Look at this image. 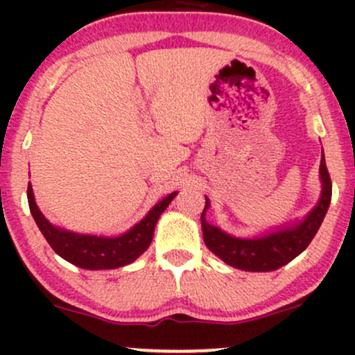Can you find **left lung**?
Listing matches in <instances>:
<instances>
[{
    "mask_svg": "<svg viewBox=\"0 0 355 355\" xmlns=\"http://www.w3.org/2000/svg\"><path fill=\"white\" fill-rule=\"evenodd\" d=\"M319 173L322 183L320 198L304 218L279 225L275 227V230H267L266 234L254 235V237H235L223 232L220 227L211 225L205 218L210 207V200L205 197V209L200 217L205 245L227 266L240 268V270L272 272L284 267L309 247L317 230L320 229L322 220L331 205L332 183L327 166H325L324 150H322Z\"/></svg>",
    "mask_w": 355,
    "mask_h": 355,
    "instance_id": "1",
    "label": "left lung"
}]
</instances>
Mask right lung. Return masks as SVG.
Here are the masks:
<instances>
[{
  "label": "right lung",
  "mask_w": 355,
  "mask_h": 355,
  "mask_svg": "<svg viewBox=\"0 0 355 355\" xmlns=\"http://www.w3.org/2000/svg\"><path fill=\"white\" fill-rule=\"evenodd\" d=\"M175 195L177 191H172L160 202H157V205H153L148 214L132 229L120 235L107 237V235L78 234V232L53 225L36 205L33 187L28 183V205L43 237L61 259L87 270H108V268H118L135 262L152 243L155 225L175 198Z\"/></svg>",
  "instance_id": "right-lung-1"
}]
</instances>
